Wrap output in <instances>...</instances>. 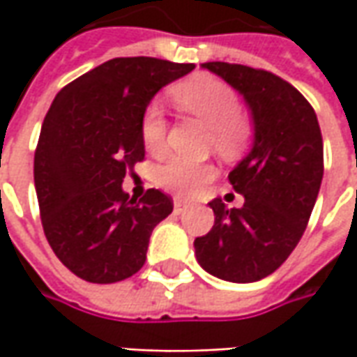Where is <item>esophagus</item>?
Masks as SVG:
<instances>
[{"mask_svg": "<svg viewBox=\"0 0 357 357\" xmlns=\"http://www.w3.org/2000/svg\"><path fill=\"white\" fill-rule=\"evenodd\" d=\"M186 208H188V204H186L185 200H174V213L176 214L185 213Z\"/></svg>", "mask_w": 357, "mask_h": 357, "instance_id": "1", "label": "esophagus"}]
</instances>
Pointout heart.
<instances>
[{"label": "heart", "mask_w": 357, "mask_h": 357, "mask_svg": "<svg viewBox=\"0 0 357 357\" xmlns=\"http://www.w3.org/2000/svg\"><path fill=\"white\" fill-rule=\"evenodd\" d=\"M172 101L183 111L204 121L211 127L213 149L220 155H234L250 137V123L240 113L238 97L225 81L213 75H192L174 85ZM167 121L158 105L146 107L141 119V139L151 155H160L165 149ZM214 176L211 165L192 162L186 158H171L158 171V185L181 197L199 192Z\"/></svg>", "instance_id": "b5f03b06"}]
</instances>
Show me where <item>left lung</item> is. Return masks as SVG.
Segmentation results:
<instances>
[{"instance_id":"left-lung-1","label":"left lung","mask_w":357,"mask_h":357,"mask_svg":"<svg viewBox=\"0 0 357 357\" xmlns=\"http://www.w3.org/2000/svg\"><path fill=\"white\" fill-rule=\"evenodd\" d=\"M202 69L244 97L254 139L228 174L242 208L211 200L214 227L195 240V254L208 274L248 284L280 268L306 230L324 176L322 132L304 95L274 73L222 61Z\"/></svg>"}]
</instances>
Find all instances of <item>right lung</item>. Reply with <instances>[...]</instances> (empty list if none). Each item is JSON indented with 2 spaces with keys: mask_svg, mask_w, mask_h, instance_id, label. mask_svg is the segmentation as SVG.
I'll list each match as a JSON object with an SVG mask.
<instances>
[{
  "mask_svg": "<svg viewBox=\"0 0 357 357\" xmlns=\"http://www.w3.org/2000/svg\"><path fill=\"white\" fill-rule=\"evenodd\" d=\"M192 63L117 57L63 87L49 107L33 178L43 232L75 276L113 284L143 268L153 228L172 199L149 188L129 199L123 178L144 158L141 119L165 85Z\"/></svg>",
  "mask_w": 357,
  "mask_h": 357,
  "instance_id": "add662e5",
  "label": "right lung"
}]
</instances>
